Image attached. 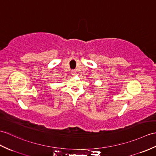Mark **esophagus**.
I'll return each mask as SVG.
<instances>
[{
	"instance_id": "1",
	"label": "esophagus",
	"mask_w": 156,
	"mask_h": 156,
	"mask_svg": "<svg viewBox=\"0 0 156 156\" xmlns=\"http://www.w3.org/2000/svg\"><path fill=\"white\" fill-rule=\"evenodd\" d=\"M76 73V70H72V75H75Z\"/></svg>"
}]
</instances>
